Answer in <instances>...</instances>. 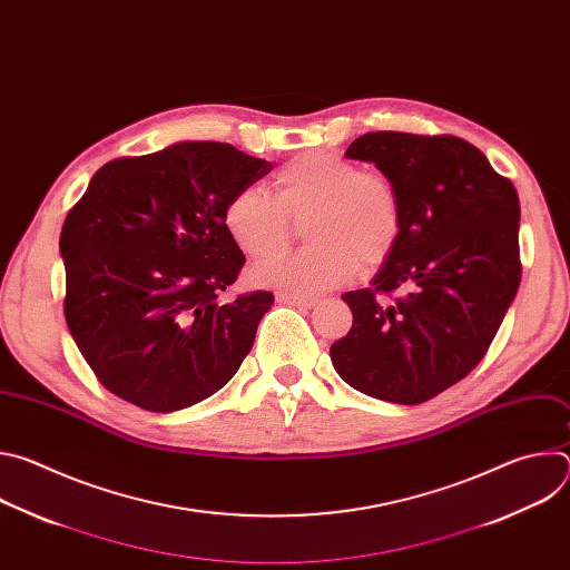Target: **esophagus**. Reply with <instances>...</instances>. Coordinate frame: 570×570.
Masks as SVG:
<instances>
[{
  "mask_svg": "<svg viewBox=\"0 0 570 570\" xmlns=\"http://www.w3.org/2000/svg\"><path fill=\"white\" fill-rule=\"evenodd\" d=\"M277 302L291 304V306H302V308H313L317 304L315 297L308 295H297V293H277Z\"/></svg>",
  "mask_w": 570,
  "mask_h": 570,
  "instance_id": "1",
  "label": "esophagus"
}]
</instances>
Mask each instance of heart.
<instances>
[{
    "label": "heart",
    "instance_id": "b5f03b06",
    "mask_svg": "<svg viewBox=\"0 0 570 570\" xmlns=\"http://www.w3.org/2000/svg\"><path fill=\"white\" fill-rule=\"evenodd\" d=\"M403 200L394 180L361 171L332 150H304L275 171L271 194L262 187L236 191L223 207V227L234 246L253 262L264 286L288 293L336 288L363 271L381 268L403 234ZM305 223L309 246L277 261Z\"/></svg>",
    "mask_w": 570,
    "mask_h": 570
}]
</instances>
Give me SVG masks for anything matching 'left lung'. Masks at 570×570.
Instances as JSON below:
<instances>
[{
	"label": "left lung",
	"mask_w": 570,
	"mask_h": 570,
	"mask_svg": "<svg viewBox=\"0 0 570 570\" xmlns=\"http://www.w3.org/2000/svg\"><path fill=\"white\" fill-rule=\"evenodd\" d=\"M345 155L394 180L405 220L372 286L343 295L354 322L332 363L367 396L424 403L482 361L519 291V196L453 135L365 132Z\"/></svg>",
	"instance_id": "obj_1"
}]
</instances>
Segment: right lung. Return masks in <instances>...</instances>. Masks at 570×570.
I'll return each mask as SVG.
<instances>
[{
	"instance_id": "add662e5",
	"label": "right lung",
	"mask_w": 570,
	"mask_h": 570,
	"mask_svg": "<svg viewBox=\"0 0 570 570\" xmlns=\"http://www.w3.org/2000/svg\"><path fill=\"white\" fill-rule=\"evenodd\" d=\"M273 169L220 141L104 165L60 232L65 320L112 394L174 413L218 392L255 343L273 293L220 302L246 257L223 207Z\"/></svg>"
}]
</instances>
